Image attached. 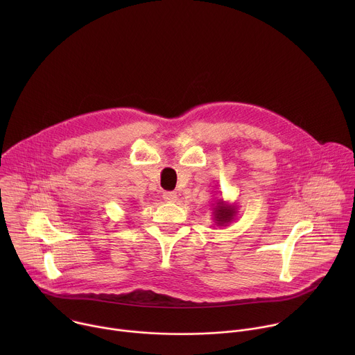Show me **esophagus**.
<instances>
[{
  "label": "esophagus",
  "instance_id": "1",
  "mask_svg": "<svg viewBox=\"0 0 355 355\" xmlns=\"http://www.w3.org/2000/svg\"><path fill=\"white\" fill-rule=\"evenodd\" d=\"M163 198L167 200V202H175L177 200V193L174 192V191H166L164 193H163Z\"/></svg>",
  "mask_w": 355,
  "mask_h": 355
}]
</instances>
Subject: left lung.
I'll list each match as a JSON object with an SVG mask.
<instances>
[{
    "label": "left lung",
    "instance_id": "8db88e82",
    "mask_svg": "<svg viewBox=\"0 0 355 355\" xmlns=\"http://www.w3.org/2000/svg\"><path fill=\"white\" fill-rule=\"evenodd\" d=\"M212 216L216 226H227L237 216V205L218 199L215 204H212Z\"/></svg>",
    "mask_w": 355,
    "mask_h": 355
}]
</instances>
